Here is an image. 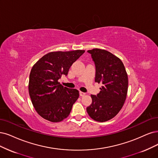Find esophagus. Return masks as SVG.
Returning <instances> with one entry per match:
<instances>
[{
  "label": "esophagus",
  "instance_id": "obj_1",
  "mask_svg": "<svg viewBox=\"0 0 158 158\" xmlns=\"http://www.w3.org/2000/svg\"><path fill=\"white\" fill-rule=\"evenodd\" d=\"M79 95H80V96L83 97V96H85L86 95V94H85V92H79Z\"/></svg>",
  "mask_w": 158,
  "mask_h": 158
}]
</instances>
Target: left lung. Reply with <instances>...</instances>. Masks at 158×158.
Returning a JSON list of instances; mask_svg holds the SVG:
<instances>
[{
	"mask_svg": "<svg viewBox=\"0 0 158 158\" xmlns=\"http://www.w3.org/2000/svg\"><path fill=\"white\" fill-rule=\"evenodd\" d=\"M87 52L95 64V82L102 86L97 95H91L92 102L86 110L93 120L106 122L114 117L124 106L127 92V75L120 58L110 52L100 49Z\"/></svg>",
	"mask_w": 158,
	"mask_h": 158,
	"instance_id": "obj_1",
	"label": "left lung"
}]
</instances>
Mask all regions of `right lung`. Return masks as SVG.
<instances>
[{"label":"right lung","mask_w":158,"mask_h":158,"mask_svg":"<svg viewBox=\"0 0 158 158\" xmlns=\"http://www.w3.org/2000/svg\"><path fill=\"white\" fill-rule=\"evenodd\" d=\"M84 52V50L49 52L33 66L29 77V95L36 112L44 119L58 122L69 116L79 91L63 86L58 80L62 75H68L73 63Z\"/></svg>","instance_id":"1"}]
</instances>
